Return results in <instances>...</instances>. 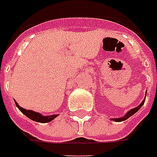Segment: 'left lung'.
Here are the masks:
<instances>
[{"instance_id":"left-lung-1","label":"left lung","mask_w":157,"mask_h":157,"mask_svg":"<svg viewBox=\"0 0 157 157\" xmlns=\"http://www.w3.org/2000/svg\"><path fill=\"white\" fill-rule=\"evenodd\" d=\"M144 102H145V100H144V101H143L140 105L138 106V107H136V108H134V109H131L130 111H128L127 113L125 114V116H124V117H121V118H117V119H113V120H115V121H124V120H126L127 118H129L131 116H132L133 114L136 113L138 110L140 109V107L143 105V103H144Z\"/></svg>"}]
</instances>
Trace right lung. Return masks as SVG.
I'll use <instances>...</instances> for the list:
<instances>
[{"mask_svg": "<svg viewBox=\"0 0 157 157\" xmlns=\"http://www.w3.org/2000/svg\"><path fill=\"white\" fill-rule=\"evenodd\" d=\"M17 107L19 109V110L23 114H25L27 117H29L30 119L33 120L36 122H40V123H48V122H50L53 120L56 117H57V115H52V116H48V117H43L41 116L40 113H37L35 111H33V110H28L25 109H23L22 107H20L17 101H15Z\"/></svg>", "mask_w": 157, "mask_h": 157, "instance_id": "add662e5", "label": "right lung"}]
</instances>
